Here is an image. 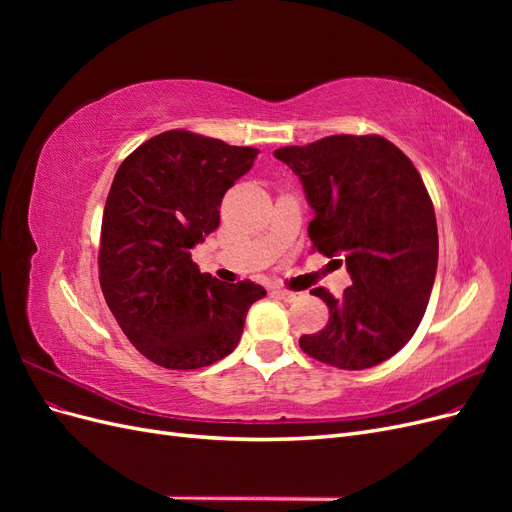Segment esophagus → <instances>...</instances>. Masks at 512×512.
<instances>
[{
    "label": "esophagus",
    "instance_id": "34e87169",
    "mask_svg": "<svg viewBox=\"0 0 512 512\" xmlns=\"http://www.w3.org/2000/svg\"><path fill=\"white\" fill-rule=\"evenodd\" d=\"M273 294H277V297L284 299V301H294V299L299 297V292H290V290H286V288H275Z\"/></svg>",
    "mask_w": 512,
    "mask_h": 512
}]
</instances>
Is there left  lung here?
Returning <instances> with one entry per match:
<instances>
[{
  "label": "left lung",
  "instance_id": "8db88e82",
  "mask_svg": "<svg viewBox=\"0 0 512 512\" xmlns=\"http://www.w3.org/2000/svg\"><path fill=\"white\" fill-rule=\"evenodd\" d=\"M273 156L301 179L314 247L346 265L352 286L299 346L320 363L367 369L404 348L427 309L438 269L436 211L414 164L382 136H327Z\"/></svg>",
  "mask_w": 512,
  "mask_h": 512
}]
</instances>
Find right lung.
Here are the masks:
<instances>
[{
    "instance_id": "add662e5",
    "label": "right lung",
    "mask_w": 512,
    "mask_h": 512,
    "mask_svg": "<svg viewBox=\"0 0 512 512\" xmlns=\"http://www.w3.org/2000/svg\"><path fill=\"white\" fill-rule=\"evenodd\" d=\"M258 149L170 130L123 160L102 215L100 286L132 346L160 367L198 369L237 348L254 282L222 284L192 262L220 226L228 188Z\"/></svg>"
}]
</instances>
